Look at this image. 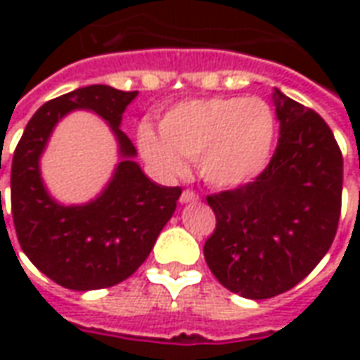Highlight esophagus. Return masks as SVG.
I'll use <instances>...</instances> for the list:
<instances>
[{
  "instance_id": "34e87169",
  "label": "esophagus",
  "mask_w": 360,
  "mask_h": 360,
  "mask_svg": "<svg viewBox=\"0 0 360 360\" xmlns=\"http://www.w3.org/2000/svg\"><path fill=\"white\" fill-rule=\"evenodd\" d=\"M181 204H191V202H198V195L193 193V191H183V195H181Z\"/></svg>"
}]
</instances>
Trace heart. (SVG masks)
<instances>
[{"mask_svg": "<svg viewBox=\"0 0 360 360\" xmlns=\"http://www.w3.org/2000/svg\"><path fill=\"white\" fill-rule=\"evenodd\" d=\"M139 127L142 156L165 173H181L185 160L216 188H237L264 172L276 144V115L260 98H208L177 103L160 123Z\"/></svg>", "mask_w": 360, "mask_h": 360, "instance_id": "heart-1", "label": "heart"}]
</instances>
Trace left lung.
Listing matches in <instances>:
<instances>
[{
	"label": "left lung",
	"mask_w": 360,
	"mask_h": 360,
	"mask_svg": "<svg viewBox=\"0 0 360 360\" xmlns=\"http://www.w3.org/2000/svg\"><path fill=\"white\" fill-rule=\"evenodd\" d=\"M279 139L252 183L206 200L216 229L204 243L206 264L245 299H270L309 276L338 231L343 158L316 111L274 90Z\"/></svg>",
	"instance_id": "8db88e82"
}]
</instances>
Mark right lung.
I'll return each instance as SVG.
<instances>
[{"instance_id":"add662e5","label":"right lung","mask_w":360,"mask_h":360,"mask_svg":"<svg viewBox=\"0 0 360 360\" xmlns=\"http://www.w3.org/2000/svg\"><path fill=\"white\" fill-rule=\"evenodd\" d=\"M136 94L92 84L53 98L32 115L15 148L11 212L20 249L38 270L67 289H103L133 276L179 200V187H162L144 175L134 162L136 148L121 131L123 113ZM75 109L92 110L110 125L120 164L96 199L65 207L43 185L39 158L55 125Z\"/></svg>"}]
</instances>
